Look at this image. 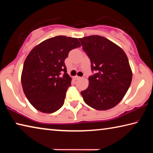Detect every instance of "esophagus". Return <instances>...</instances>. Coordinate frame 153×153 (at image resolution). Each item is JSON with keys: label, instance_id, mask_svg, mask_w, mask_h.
Instances as JSON below:
<instances>
[{"label": "esophagus", "instance_id": "1", "mask_svg": "<svg viewBox=\"0 0 153 153\" xmlns=\"http://www.w3.org/2000/svg\"><path fill=\"white\" fill-rule=\"evenodd\" d=\"M74 78L75 79H79L81 78V77H79V76H74Z\"/></svg>", "mask_w": 153, "mask_h": 153}]
</instances>
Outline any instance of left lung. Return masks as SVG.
<instances>
[{
	"label": "left lung",
	"instance_id": "1",
	"mask_svg": "<svg viewBox=\"0 0 153 153\" xmlns=\"http://www.w3.org/2000/svg\"><path fill=\"white\" fill-rule=\"evenodd\" d=\"M91 62L92 71L87 89L81 92L84 102L98 111L115 107L130 86L132 79L129 61L120 46L98 35L79 38Z\"/></svg>",
	"mask_w": 153,
	"mask_h": 153
}]
</instances>
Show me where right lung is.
I'll return each instance as SVG.
<instances>
[{
	"label": "right lung",
	"mask_w": 153,
	"mask_h": 153,
	"mask_svg": "<svg viewBox=\"0 0 153 153\" xmlns=\"http://www.w3.org/2000/svg\"><path fill=\"white\" fill-rule=\"evenodd\" d=\"M81 45L77 38L57 36L36 46L24 61L21 77L25 97L36 109L52 113L64 104L71 78L65 60Z\"/></svg>",
	"instance_id": "obj_1"
}]
</instances>
